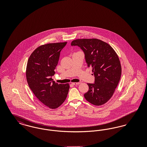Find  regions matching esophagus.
<instances>
[{"label": "esophagus", "mask_w": 147, "mask_h": 147, "mask_svg": "<svg viewBox=\"0 0 147 147\" xmlns=\"http://www.w3.org/2000/svg\"><path fill=\"white\" fill-rule=\"evenodd\" d=\"M71 84H73V85H79V84H80V83H72Z\"/></svg>", "instance_id": "1"}]
</instances>
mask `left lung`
Listing matches in <instances>:
<instances>
[{
  "mask_svg": "<svg viewBox=\"0 0 147 147\" xmlns=\"http://www.w3.org/2000/svg\"><path fill=\"white\" fill-rule=\"evenodd\" d=\"M78 46L85 54V61L92 68L95 83H88L89 90L84 94L91 104L100 106L112 97L121 76L119 57L112 47L96 38L77 39L71 43Z\"/></svg>",
  "mask_w": 147,
  "mask_h": 147,
  "instance_id": "left-lung-1",
  "label": "left lung"
}]
</instances>
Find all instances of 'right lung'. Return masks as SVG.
Segmentation results:
<instances>
[{"mask_svg": "<svg viewBox=\"0 0 147 147\" xmlns=\"http://www.w3.org/2000/svg\"><path fill=\"white\" fill-rule=\"evenodd\" d=\"M67 42L52 43L37 47L28 58L26 76L28 86L36 97L49 109H55L66 99L69 84H58L52 77L60 52Z\"/></svg>", "mask_w": 147, "mask_h": 147, "instance_id": "obj_1", "label": "right lung"}]
</instances>
